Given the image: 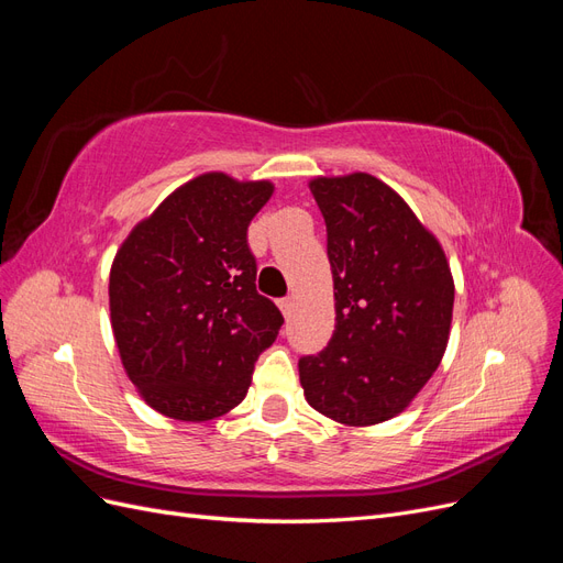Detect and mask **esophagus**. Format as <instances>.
<instances>
[{
  "label": "esophagus",
  "mask_w": 563,
  "mask_h": 563,
  "mask_svg": "<svg viewBox=\"0 0 563 563\" xmlns=\"http://www.w3.org/2000/svg\"><path fill=\"white\" fill-rule=\"evenodd\" d=\"M294 296H286V298H282L279 300V308H282V312H284V317H291V312H294Z\"/></svg>",
  "instance_id": "obj_1"
}]
</instances>
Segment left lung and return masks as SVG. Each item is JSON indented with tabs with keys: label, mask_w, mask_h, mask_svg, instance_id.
Instances as JSON below:
<instances>
[{
	"label": "left lung",
	"mask_w": 563,
	"mask_h": 563,
	"mask_svg": "<svg viewBox=\"0 0 563 563\" xmlns=\"http://www.w3.org/2000/svg\"><path fill=\"white\" fill-rule=\"evenodd\" d=\"M327 223L335 331L300 356L305 399L335 422L395 418L446 352L453 277L444 249L408 203L368 174L310 183Z\"/></svg>",
	"instance_id": "left-lung-1"
}]
</instances>
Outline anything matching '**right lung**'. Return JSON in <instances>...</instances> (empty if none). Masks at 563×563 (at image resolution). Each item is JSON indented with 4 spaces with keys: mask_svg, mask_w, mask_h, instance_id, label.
<instances>
[{
    "mask_svg": "<svg viewBox=\"0 0 563 563\" xmlns=\"http://www.w3.org/2000/svg\"><path fill=\"white\" fill-rule=\"evenodd\" d=\"M275 187L203 174L135 225L110 269V319L129 380L162 416L228 413L284 317L255 291L246 230Z\"/></svg>",
    "mask_w": 563,
    "mask_h": 563,
    "instance_id": "right-lung-1",
    "label": "right lung"
}]
</instances>
